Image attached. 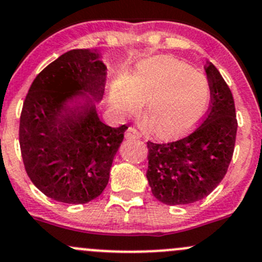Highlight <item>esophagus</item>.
<instances>
[{
	"label": "esophagus",
	"instance_id": "obj_1",
	"mask_svg": "<svg viewBox=\"0 0 262 262\" xmlns=\"http://www.w3.org/2000/svg\"><path fill=\"white\" fill-rule=\"evenodd\" d=\"M125 138L126 139H139V138H142V134H140L137 129L132 128L130 126V128H128V130L125 132Z\"/></svg>",
	"mask_w": 262,
	"mask_h": 262
}]
</instances>
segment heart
<instances>
[{
	"mask_svg": "<svg viewBox=\"0 0 262 262\" xmlns=\"http://www.w3.org/2000/svg\"><path fill=\"white\" fill-rule=\"evenodd\" d=\"M210 99V82L202 73L172 57H161L140 65L129 80H115L110 105L119 115H130L145 101V125H152L159 137H174L202 119Z\"/></svg>",
	"mask_w": 262,
	"mask_h": 262,
	"instance_id": "heart-1",
	"label": "heart"
}]
</instances>
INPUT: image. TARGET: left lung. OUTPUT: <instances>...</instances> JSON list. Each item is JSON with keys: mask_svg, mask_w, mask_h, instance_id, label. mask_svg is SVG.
<instances>
[{"mask_svg": "<svg viewBox=\"0 0 262 262\" xmlns=\"http://www.w3.org/2000/svg\"><path fill=\"white\" fill-rule=\"evenodd\" d=\"M205 70L211 104L203 123L176 142L147 143V178L153 196L164 205H188L207 197L232 159L237 132L232 93L212 62Z\"/></svg>", "mask_w": 262, "mask_h": 262, "instance_id": "1", "label": "left lung"}]
</instances>
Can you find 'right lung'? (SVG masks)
<instances>
[{
  "label": "right lung",
  "instance_id": "1",
  "mask_svg": "<svg viewBox=\"0 0 262 262\" xmlns=\"http://www.w3.org/2000/svg\"><path fill=\"white\" fill-rule=\"evenodd\" d=\"M106 66L96 52L71 50L35 78L20 117V148L32 183L52 200L82 205L103 193L128 126L100 122L95 100Z\"/></svg>",
  "mask_w": 262,
  "mask_h": 262
}]
</instances>
